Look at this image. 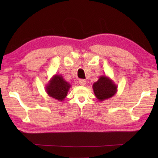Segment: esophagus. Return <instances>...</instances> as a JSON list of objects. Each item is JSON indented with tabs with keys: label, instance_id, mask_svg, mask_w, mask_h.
<instances>
[{
	"label": "esophagus",
	"instance_id": "34e87169",
	"mask_svg": "<svg viewBox=\"0 0 158 158\" xmlns=\"http://www.w3.org/2000/svg\"><path fill=\"white\" fill-rule=\"evenodd\" d=\"M79 85L83 86V85H85L86 81H85V80H84V79H80L79 81Z\"/></svg>",
	"mask_w": 158,
	"mask_h": 158
}]
</instances>
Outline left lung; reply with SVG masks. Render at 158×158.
<instances>
[{"label": "left lung", "instance_id": "8db88e82", "mask_svg": "<svg viewBox=\"0 0 158 158\" xmlns=\"http://www.w3.org/2000/svg\"><path fill=\"white\" fill-rule=\"evenodd\" d=\"M94 93L99 101H103L115 95L117 91V85L110 77L102 75L98 81L93 84Z\"/></svg>", "mask_w": 158, "mask_h": 158}]
</instances>
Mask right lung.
I'll return each mask as SVG.
<instances>
[{
    "instance_id": "add662e5",
    "label": "right lung",
    "mask_w": 158,
    "mask_h": 158,
    "mask_svg": "<svg viewBox=\"0 0 158 158\" xmlns=\"http://www.w3.org/2000/svg\"><path fill=\"white\" fill-rule=\"evenodd\" d=\"M71 85L66 81L61 75H53L45 85L48 96L59 101H63L67 96Z\"/></svg>"
}]
</instances>
